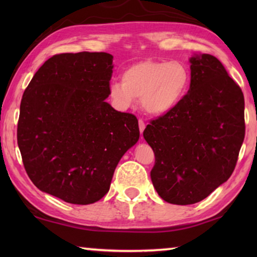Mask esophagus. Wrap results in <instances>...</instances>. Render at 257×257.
Masks as SVG:
<instances>
[{
    "label": "esophagus",
    "mask_w": 257,
    "mask_h": 257,
    "mask_svg": "<svg viewBox=\"0 0 257 257\" xmlns=\"http://www.w3.org/2000/svg\"><path fill=\"white\" fill-rule=\"evenodd\" d=\"M138 125H139V132H141V134L144 133L145 127H146V124H145L144 121H143V120H139V121H138Z\"/></svg>",
    "instance_id": "esophagus-1"
}]
</instances>
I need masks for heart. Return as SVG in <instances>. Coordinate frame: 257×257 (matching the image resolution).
Instances as JSON below:
<instances>
[{"label": "heart", "instance_id": "b5f03b06", "mask_svg": "<svg viewBox=\"0 0 257 257\" xmlns=\"http://www.w3.org/2000/svg\"><path fill=\"white\" fill-rule=\"evenodd\" d=\"M122 81H113L108 95L120 110L134 106L136 98L147 114L161 116L171 112L186 96L190 72L179 61H139L122 71Z\"/></svg>", "mask_w": 257, "mask_h": 257}]
</instances>
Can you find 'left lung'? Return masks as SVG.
<instances>
[{
  "label": "left lung",
  "mask_w": 257,
  "mask_h": 257,
  "mask_svg": "<svg viewBox=\"0 0 257 257\" xmlns=\"http://www.w3.org/2000/svg\"><path fill=\"white\" fill-rule=\"evenodd\" d=\"M189 62L188 93L143 134L155 154L154 188L176 205L201 202L227 181L245 137L240 87L215 56L194 54Z\"/></svg>",
  "instance_id": "8db88e82"
}]
</instances>
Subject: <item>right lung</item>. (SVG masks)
<instances>
[{
    "instance_id": "add662e5",
    "label": "right lung",
    "mask_w": 257,
    "mask_h": 257,
    "mask_svg": "<svg viewBox=\"0 0 257 257\" xmlns=\"http://www.w3.org/2000/svg\"><path fill=\"white\" fill-rule=\"evenodd\" d=\"M113 56L79 52L52 56L20 104L18 146L38 189L87 205L110 189L119 161L139 139L138 120L105 99Z\"/></svg>"
}]
</instances>
